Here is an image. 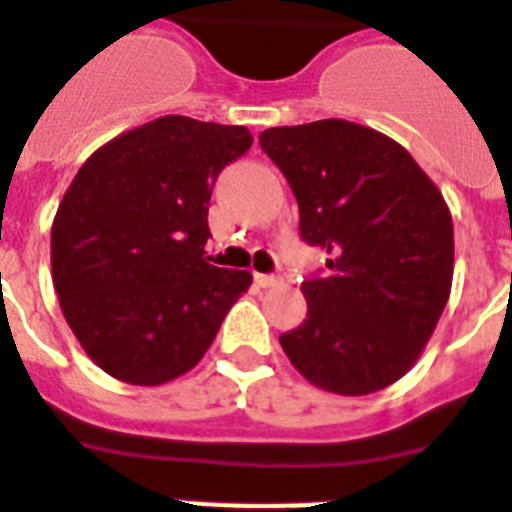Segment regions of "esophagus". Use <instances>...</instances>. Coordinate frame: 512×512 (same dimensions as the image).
<instances>
[{"mask_svg":"<svg viewBox=\"0 0 512 512\" xmlns=\"http://www.w3.org/2000/svg\"><path fill=\"white\" fill-rule=\"evenodd\" d=\"M279 282H282V279H279V276H274V274H255V285L257 287H276Z\"/></svg>","mask_w":512,"mask_h":512,"instance_id":"34e87169","label":"esophagus"}]
</instances>
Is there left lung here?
<instances>
[{
    "instance_id": "1",
    "label": "left lung",
    "mask_w": 512,
    "mask_h": 512,
    "mask_svg": "<svg viewBox=\"0 0 512 512\" xmlns=\"http://www.w3.org/2000/svg\"><path fill=\"white\" fill-rule=\"evenodd\" d=\"M260 149L285 173L306 244L328 252L306 279V320L279 336L306 380L366 396L410 372L448 304L453 219L410 151L344 119L271 127Z\"/></svg>"
}]
</instances>
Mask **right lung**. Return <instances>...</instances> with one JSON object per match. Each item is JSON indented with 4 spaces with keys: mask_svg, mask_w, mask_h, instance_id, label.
<instances>
[{
    "mask_svg": "<svg viewBox=\"0 0 512 512\" xmlns=\"http://www.w3.org/2000/svg\"><path fill=\"white\" fill-rule=\"evenodd\" d=\"M249 146L246 127L162 116L81 165L51 227V268L64 320L102 372L130 385L187 374L252 285L203 249L214 181Z\"/></svg>",
    "mask_w": 512,
    "mask_h": 512,
    "instance_id": "1",
    "label": "right lung"
}]
</instances>
